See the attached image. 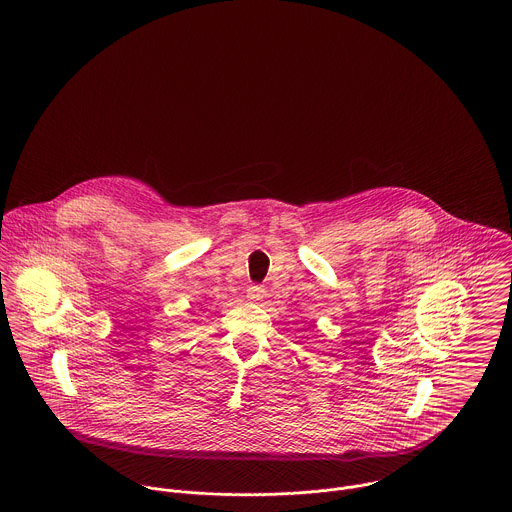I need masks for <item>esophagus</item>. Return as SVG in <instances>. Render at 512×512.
<instances>
[{
  "label": "esophagus",
  "mask_w": 512,
  "mask_h": 512,
  "mask_svg": "<svg viewBox=\"0 0 512 512\" xmlns=\"http://www.w3.org/2000/svg\"><path fill=\"white\" fill-rule=\"evenodd\" d=\"M265 293H267L265 287H261V285H251V287L247 289V299L253 301V303H257V301H263Z\"/></svg>",
  "instance_id": "1"
}]
</instances>
